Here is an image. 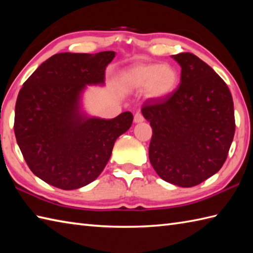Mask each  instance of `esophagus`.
<instances>
[{
	"label": "esophagus",
	"instance_id": "esophagus-1",
	"mask_svg": "<svg viewBox=\"0 0 253 253\" xmlns=\"http://www.w3.org/2000/svg\"><path fill=\"white\" fill-rule=\"evenodd\" d=\"M145 121V118H143V115L140 112H137L135 114V116H133V122L135 123H142Z\"/></svg>",
	"mask_w": 253,
	"mask_h": 253
}]
</instances>
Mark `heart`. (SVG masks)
Returning a JSON list of instances; mask_svg holds the SVG:
<instances>
[{
  "label": "heart",
  "mask_w": 253,
  "mask_h": 253,
  "mask_svg": "<svg viewBox=\"0 0 253 253\" xmlns=\"http://www.w3.org/2000/svg\"><path fill=\"white\" fill-rule=\"evenodd\" d=\"M123 84L129 90H145L152 100H161L174 92L179 84V73L169 63L140 64L123 74Z\"/></svg>",
  "instance_id": "1"
}]
</instances>
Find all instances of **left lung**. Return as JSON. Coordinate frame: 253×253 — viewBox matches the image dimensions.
Masks as SVG:
<instances>
[{
    "label": "left lung",
    "instance_id": "8db88e82",
    "mask_svg": "<svg viewBox=\"0 0 253 253\" xmlns=\"http://www.w3.org/2000/svg\"><path fill=\"white\" fill-rule=\"evenodd\" d=\"M172 58L181 67L176 90L147 100L141 113L150 123L149 160L162 180L192 187L220 170L235 135V112L227 84L195 54Z\"/></svg>",
    "mask_w": 253,
    "mask_h": 253
}]
</instances>
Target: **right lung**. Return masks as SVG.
Instances as JSON below:
<instances>
[{
    "mask_svg": "<svg viewBox=\"0 0 253 253\" xmlns=\"http://www.w3.org/2000/svg\"><path fill=\"white\" fill-rule=\"evenodd\" d=\"M114 57V51L53 54L19 91L15 137L29 169L48 184L61 190L90 184L107 165L117 138L130 128V112L104 120L82 110L86 85H104Z\"/></svg>",
    "mask_w": 253,
    "mask_h": 253,
    "instance_id": "add662e5",
    "label": "right lung"
}]
</instances>
